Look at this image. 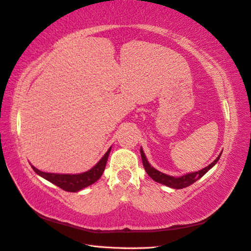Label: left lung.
Here are the masks:
<instances>
[{"mask_svg": "<svg viewBox=\"0 0 251 251\" xmlns=\"http://www.w3.org/2000/svg\"><path fill=\"white\" fill-rule=\"evenodd\" d=\"M221 154H222V152H221ZM221 154H220L217 157L216 160L212 161L208 167L201 169V170L191 172V173H186V175L181 176H172L166 175V173H162L160 171H158L157 169H155L154 167H151V163L148 162L147 158L144 154V151H143L142 147H141V156H142L143 166H144L147 175L150 176L155 182L163 184V185H166L168 187L176 188V190H181V188L190 186V185H192L194 182H196L201 176H203L219 161L220 157H221Z\"/></svg>", "mask_w": 251, "mask_h": 251, "instance_id": "left-lung-1", "label": "left lung"}]
</instances>
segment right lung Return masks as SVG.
<instances>
[{
	"label": "right lung",
	"instance_id": "1",
	"mask_svg": "<svg viewBox=\"0 0 251 251\" xmlns=\"http://www.w3.org/2000/svg\"><path fill=\"white\" fill-rule=\"evenodd\" d=\"M110 151H111V147H109V150L106 151V154L101 157V159L97 162L93 168L85 172L78 173V175H63V173L60 175V173H49V172L40 171L39 169H37L33 166H31V167L37 175L42 176L43 178L48 180L49 182L55 184L56 186L60 187L61 190H64L66 192L75 193V192H79L81 190H83V188L92 185V184L95 183L101 176V175H103V172L105 170L106 162H107V159H108Z\"/></svg>",
	"mask_w": 251,
	"mask_h": 251
}]
</instances>
